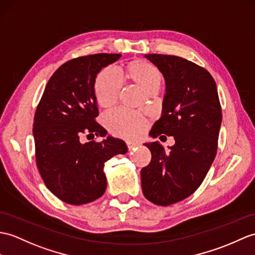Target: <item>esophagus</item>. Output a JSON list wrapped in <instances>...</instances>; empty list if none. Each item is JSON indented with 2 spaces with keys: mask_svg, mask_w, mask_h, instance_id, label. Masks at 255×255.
<instances>
[{
  "mask_svg": "<svg viewBox=\"0 0 255 255\" xmlns=\"http://www.w3.org/2000/svg\"><path fill=\"white\" fill-rule=\"evenodd\" d=\"M138 145H139L138 142H133V141H128L127 142V146H128L129 150H132V149H134V147H137Z\"/></svg>",
  "mask_w": 255,
  "mask_h": 255,
  "instance_id": "1",
  "label": "esophagus"
}]
</instances>
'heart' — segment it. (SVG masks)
I'll use <instances>...</instances> for the list:
<instances>
[{
	"label": "heart",
	"instance_id": "1",
	"mask_svg": "<svg viewBox=\"0 0 255 255\" xmlns=\"http://www.w3.org/2000/svg\"><path fill=\"white\" fill-rule=\"evenodd\" d=\"M122 75L149 96L159 90L163 81L161 72L144 60L129 62L122 68ZM120 92L121 82L113 70L110 68L101 70L94 81V96L101 108H113ZM105 124L112 133L125 139L139 137L146 127V122L141 115L123 110L110 114L105 118Z\"/></svg>",
	"mask_w": 255,
	"mask_h": 255
}]
</instances>
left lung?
I'll use <instances>...</instances> for the list:
<instances>
[{
    "mask_svg": "<svg viewBox=\"0 0 255 255\" xmlns=\"http://www.w3.org/2000/svg\"><path fill=\"white\" fill-rule=\"evenodd\" d=\"M164 76L162 115L150 137H174L168 151L158 141L145 142L152 158L141 169V187L152 203L167 206L200 187L214 161L222 124L216 84L203 67L175 55L145 54Z\"/></svg>",
    "mask_w": 255,
    "mask_h": 255,
    "instance_id": "obj_1",
    "label": "left lung"
}]
</instances>
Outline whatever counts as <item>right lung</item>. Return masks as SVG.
I'll return each mask as SVG.
<instances>
[{
  "label": "right lung",
  "mask_w": 255,
  "mask_h": 255,
  "mask_svg": "<svg viewBox=\"0 0 255 255\" xmlns=\"http://www.w3.org/2000/svg\"><path fill=\"white\" fill-rule=\"evenodd\" d=\"M122 54L100 53L63 64L47 81L35 111V161L46 188L68 204L81 205L102 197L106 189L104 164L125 154V141L114 137L82 143V134L105 137L99 115L94 81L101 69ZM88 135V137H89Z\"/></svg>",
  "instance_id": "1"
}]
</instances>
